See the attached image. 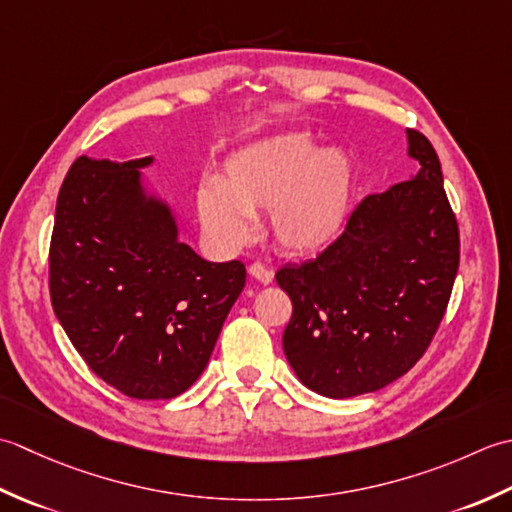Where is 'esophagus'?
<instances>
[{"instance_id": "1", "label": "esophagus", "mask_w": 512, "mask_h": 512, "mask_svg": "<svg viewBox=\"0 0 512 512\" xmlns=\"http://www.w3.org/2000/svg\"><path fill=\"white\" fill-rule=\"evenodd\" d=\"M249 276L252 278H256L258 283H263V285H269L271 280H274V271L271 269H267L265 265H260V263H254V265H249Z\"/></svg>"}]
</instances>
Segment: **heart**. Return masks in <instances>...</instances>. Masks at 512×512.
I'll list each match as a JSON object with an SVG mask.
<instances>
[{"instance_id": "obj_1", "label": "heart", "mask_w": 512, "mask_h": 512, "mask_svg": "<svg viewBox=\"0 0 512 512\" xmlns=\"http://www.w3.org/2000/svg\"><path fill=\"white\" fill-rule=\"evenodd\" d=\"M353 165L338 145L316 150L309 132H285L234 152L214 187L196 196L198 221L214 243L234 249L267 210V232L285 254H316L347 221Z\"/></svg>"}]
</instances>
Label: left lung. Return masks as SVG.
Masks as SVG:
<instances>
[{
  "label": "left lung",
  "mask_w": 512,
  "mask_h": 512,
  "mask_svg": "<svg viewBox=\"0 0 512 512\" xmlns=\"http://www.w3.org/2000/svg\"><path fill=\"white\" fill-rule=\"evenodd\" d=\"M411 181L362 198L344 232L278 269L294 311L285 356L307 389L353 398L387 387L424 356L460 267V232L431 141L406 130Z\"/></svg>",
  "instance_id": "8db88e82"
}]
</instances>
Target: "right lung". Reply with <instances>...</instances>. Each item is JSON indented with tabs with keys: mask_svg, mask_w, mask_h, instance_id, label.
<instances>
[{
	"mask_svg": "<svg viewBox=\"0 0 512 512\" xmlns=\"http://www.w3.org/2000/svg\"><path fill=\"white\" fill-rule=\"evenodd\" d=\"M152 161L70 165L52 227L50 300L103 382L128 398L170 400L210 362L245 265L210 263L179 241L170 205L141 183Z\"/></svg>",
	"mask_w": 512,
	"mask_h": 512,
	"instance_id": "1",
	"label": "right lung"
}]
</instances>
